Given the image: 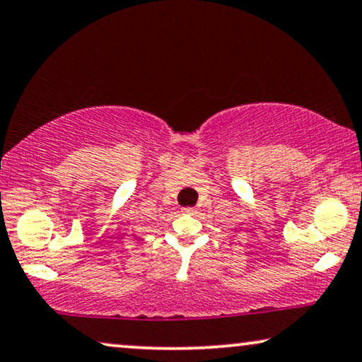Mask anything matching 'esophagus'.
I'll return each instance as SVG.
<instances>
[{"mask_svg": "<svg viewBox=\"0 0 362 362\" xmlns=\"http://www.w3.org/2000/svg\"><path fill=\"white\" fill-rule=\"evenodd\" d=\"M182 212H185V214H196V209L194 207H185Z\"/></svg>", "mask_w": 362, "mask_h": 362, "instance_id": "obj_1", "label": "esophagus"}]
</instances>
